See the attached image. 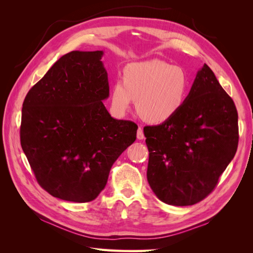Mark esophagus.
<instances>
[{
  "instance_id": "obj_1",
  "label": "esophagus",
  "mask_w": 253,
  "mask_h": 253,
  "mask_svg": "<svg viewBox=\"0 0 253 253\" xmlns=\"http://www.w3.org/2000/svg\"><path fill=\"white\" fill-rule=\"evenodd\" d=\"M144 138V135H143V129L141 127H139L137 129V139L142 140Z\"/></svg>"
}]
</instances>
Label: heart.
I'll return each mask as SVG.
<instances>
[{"instance_id":"heart-1","label":"heart","mask_w":253,"mask_h":253,"mask_svg":"<svg viewBox=\"0 0 253 253\" xmlns=\"http://www.w3.org/2000/svg\"><path fill=\"white\" fill-rule=\"evenodd\" d=\"M188 88V77L179 66L160 60L131 63L124 70L122 81L113 84L112 110L124 116L137 100V112L144 121L165 124L182 109Z\"/></svg>"}]
</instances>
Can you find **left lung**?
I'll return each mask as SVG.
<instances>
[{
	"mask_svg": "<svg viewBox=\"0 0 253 253\" xmlns=\"http://www.w3.org/2000/svg\"><path fill=\"white\" fill-rule=\"evenodd\" d=\"M143 134L152 191L168 205L191 206L212 192L235 155L237 111L204 64L179 113L165 124L144 126Z\"/></svg>",
	"mask_w": 253,
	"mask_h": 253,
	"instance_id": "obj_1",
	"label": "left lung"
}]
</instances>
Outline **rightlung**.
Returning <instances> with one entry per match:
<instances>
[{
	"mask_svg": "<svg viewBox=\"0 0 253 253\" xmlns=\"http://www.w3.org/2000/svg\"><path fill=\"white\" fill-rule=\"evenodd\" d=\"M102 50L61 57L23 102L21 145L39 185L74 203L95 200L113 164L136 140V124L113 118Z\"/></svg>",
	"mask_w": 253,
	"mask_h": 253,
	"instance_id": "obj_1",
	"label": "right lung"
}]
</instances>
